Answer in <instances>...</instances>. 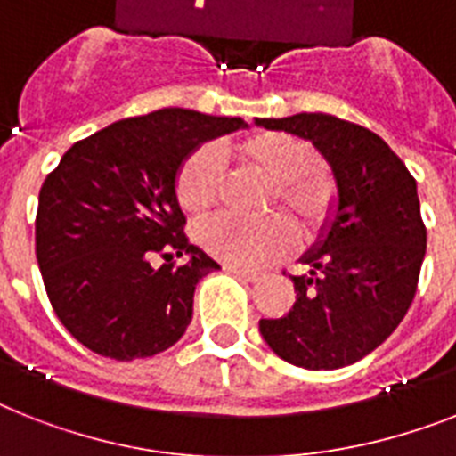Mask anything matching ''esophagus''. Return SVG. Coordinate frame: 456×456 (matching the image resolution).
Returning a JSON list of instances; mask_svg holds the SVG:
<instances>
[{"instance_id":"obj_1","label":"esophagus","mask_w":456,"mask_h":456,"mask_svg":"<svg viewBox=\"0 0 456 456\" xmlns=\"http://www.w3.org/2000/svg\"><path fill=\"white\" fill-rule=\"evenodd\" d=\"M227 272L236 273V276H240V279L250 281V283H255V281H260V279H262V272H257V269H243V266L227 265Z\"/></svg>"}]
</instances>
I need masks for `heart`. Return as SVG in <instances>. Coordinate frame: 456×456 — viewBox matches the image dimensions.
I'll use <instances>...</instances> for the list:
<instances>
[{"label":"heart","instance_id":"b5f03b06","mask_svg":"<svg viewBox=\"0 0 456 456\" xmlns=\"http://www.w3.org/2000/svg\"><path fill=\"white\" fill-rule=\"evenodd\" d=\"M220 154H232L266 177L272 183V203H279L305 234L316 232L330 213L332 184L314 166V150L302 138L279 131L255 133L236 147H220ZM220 154L213 147H199L180 164L175 196L184 213L201 217L216 206L222 184ZM199 243L227 265L262 266L290 253L297 236L283 217L253 224L220 217L199 229Z\"/></svg>","mask_w":456,"mask_h":456}]
</instances>
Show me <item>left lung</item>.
Instances as JSON below:
<instances>
[{
	"label": "left lung",
	"instance_id": "left-lung-1",
	"mask_svg": "<svg viewBox=\"0 0 456 456\" xmlns=\"http://www.w3.org/2000/svg\"><path fill=\"white\" fill-rule=\"evenodd\" d=\"M309 140L335 183L316 243L290 276L297 299L281 318H262L269 349L306 370L354 365L387 342L408 314L427 253L417 183L377 133L332 114L255 119Z\"/></svg>",
	"mask_w": 456,
	"mask_h": 456
}]
</instances>
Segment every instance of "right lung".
<instances>
[{"mask_svg":"<svg viewBox=\"0 0 456 456\" xmlns=\"http://www.w3.org/2000/svg\"><path fill=\"white\" fill-rule=\"evenodd\" d=\"M239 128V117L166 107L74 142L44 180L37 262L55 316L86 349L133 361L184 335L196 283L220 265L183 234L177 168ZM159 252L167 262L154 267ZM173 254L188 262L175 267Z\"/></svg>","mask_w":456,"mask_h":456,"instance_id":"1","label":"right lung"}]
</instances>
